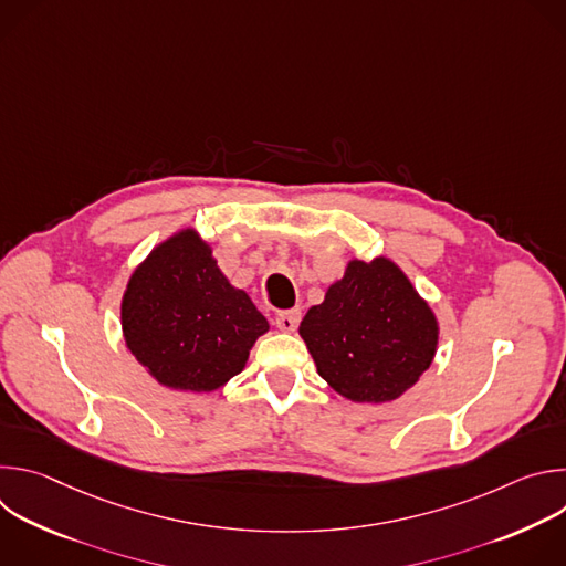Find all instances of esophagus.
<instances>
[{"mask_svg": "<svg viewBox=\"0 0 566 566\" xmlns=\"http://www.w3.org/2000/svg\"><path fill=\"white\" fill-rule=\"evenodd\" d=\"M300 317H302V313H300V308H289V311H280L277 315H275V325L282 329V332H295L297 329V325H300Z\"/></svg>", "mask_w": 566, "mask_h": 566, "instance_id": "obj_1", "label": "esophagus"}]
</instances>
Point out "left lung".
I'll return each instance as SVG.
<instances>
[{
	"mask_svg": "<svg viewBox=\"0 0 566 566\" xmlns=\"http://www.w3.org/2000/svg\"><path fill=\"white\" fill-rule=\"evenodd\" d=\"M300 336L325 378L354 402H389L432 365L439 322L391 260H352L325 302L306 311Z\"/></svg>",
	"mask_w": 566,
	"mask_h": 566,
	"instance_id": "left-lung-1",
	"label": "left lung"
}]
</instances>
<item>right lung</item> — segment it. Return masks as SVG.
I'll return each instance as SVG.
<instances>
[{"mask_svg":"<svg viewBox=\"0 0 566 566\" xmlns=\"http://www.w3.org/2000/svg\"><path fill=\"white\" fill-rule=\"evenodd\" d=\"M120 322L127 349L170 389L212 391L244 369L266 317L219 271L212 249L179 230L132 273Z\"/></svg>","mask_w":566,"mask_h":566,"instance_id":"right-lung-1","label":"right lung"}]
</instances>
